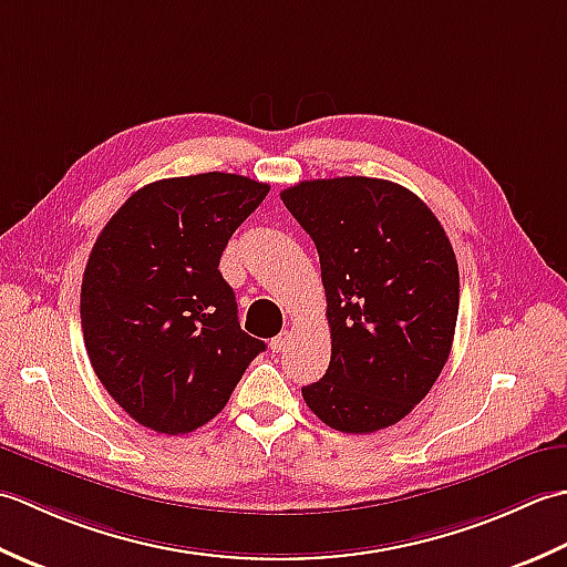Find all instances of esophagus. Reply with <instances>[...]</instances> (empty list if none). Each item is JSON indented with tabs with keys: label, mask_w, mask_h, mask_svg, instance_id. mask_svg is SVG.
I'll return each mask as SVG.
<instances>
[{
	"label": "esophagus",
	"mask_w": 567,
	"mask_h": 567,
	"mask_svg": "<svg viewBox=\"0 0 567 567\" xmlns=\"http://www.w3.org/2000/svg\"><path fill=\"white\" fill-rule=\"evenodd\" d=\"M291 338H293V334L288 332V330H284L281 334H276V338L271 340V350H274V352H281V350L286 348V344L291 342Z\"/></svg>",
	"instance_id": "esophagus-1"
}]
</instances>
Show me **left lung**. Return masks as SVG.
I'll list each match as a JSON object with an SVG mask.
<instances>
[{
    "label": "left lung",
    "instance_id": "obj_1",
    "mask_svg": "<svg viewBox=\"0 0 567 567\" xmlns=\"http://www.w3.org/2000/svg\"><path fill=\"white\" fill-rule=\"evenodd\" d=\"M281 200L316 241L328 300L330 367L303 386L308 409L342 433L389 429L425 399L453 348V245L431 207L391 181H300Z\"/></svg>",
    "mask_w": 567,
    "mask_h": 567
}]
</instances>
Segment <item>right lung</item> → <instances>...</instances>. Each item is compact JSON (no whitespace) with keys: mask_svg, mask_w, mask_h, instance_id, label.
<instances>
[{"mask_svg":"<svg viewBox=\"0 0 567 567\" xmlns=\"http://www.w3.org/2000/svg\"><path fill=\"white\" fill-rule=\"evenodd\" d=\"M267 193V183L219 171L148 183L92 247L80 288L85 350L107 394L146 429H200L267 348L239 328L217 269Z\"/></svg>","mask_w":567,"mask_h":567,"instance_id":"right-lung-1","label":"right lung"}]
</instances>
